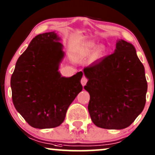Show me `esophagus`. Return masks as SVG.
<instances>
[{"instance_id": "esophagus-1", "label": "esophagus", "mask_w": 155, "mask_h": 155, "mask_svg": "<svg viewBox=\"0 0 155 155\" xmlns=\"http://www.w3.org/2000/svg\"><path fill=\"white\" fill-rule=\"evenodd\" d=\"M87 82V79L85 76H83V77L81 78V84H82V86H84V85H86Z\"/></svg>"}]
</instances>
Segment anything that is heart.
I'll return each instance as SVG.
<instances>
[{
	"instance_id": "heart-1",
	"label": "heart",
	"mask_w": 155,
	"mask_h": 155,
	"mask_svg": "<svg viewBox=\"0 0 155 155\" xmlns=\"http://www.w3.org/2000/svg\"><path fill=\"white\" fill-rule=\"evenodd\" d=\"M94 47H95V44H91V45L89 46V47L87 48V50L90 51V49H91L92 48H93ZM104 47H99L97 49H96V51L95 52V57L96 58H99V57H101V55H102L103 53H104Z\"/></svg>"
}]
</instances>
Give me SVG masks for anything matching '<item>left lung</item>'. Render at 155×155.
<instances>
[{
	"instance_id": "obj_1",
	"label": "left lung",
	"mask_w": 155,
	"mask_h": 155,
	"mask_svg": "<svg viewBox=\"0 0 155 155\" xmlns=\"http://www.w3.org/2000/svg\"><path fill=\"white\" fill-rule=\"evenodd\" d=\"M88 79V111L97 127L120 130L130 125L146 104L144 67L133 44L118 40L113 54L84 68Z\"/></svg>"
}]
</instances>
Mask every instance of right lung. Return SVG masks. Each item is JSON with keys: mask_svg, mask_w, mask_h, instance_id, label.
Segmentation results:
<instances>
[{"mask_svg": "<svg viewBox=\"0 0 155 155\" xmlns=\"http://www.w3.org/2000/svg\"><path fill=\"white\" fill-rule=\"evenodd\" d=\"M59 41L54 32L36 35L17 60L11 78L15 107L35 128L60 125L83 88L82 72L66 78L58 71L65 54Z\"/></svg>", "mask_w": 155, "mask_h": 155, "instance_id": "add662e5", "label": "right lung"}]
</instances>
